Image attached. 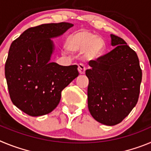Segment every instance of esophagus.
<instances>
[{"label": "esophagus", "instance_id": "1", "mask_svg": "<svg viewBox=\"0 0 151 151\" xmlns=\"http://www.w3.org/2000/svg\"><path fill=\"white\" fill-rule=\"evenodd\" d=\"M78 71L79 75H84L85 73V66H82V65H78Z\"/></svg>", "mask_w": 151, "mask_h": 151}]
</instances>
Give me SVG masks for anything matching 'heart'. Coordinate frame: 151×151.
<instances>
[{
	"instance_id": "1",
	"label": "heart",
	"mask_w": 151,
	"mask_h": 151,
	"mask_svg": "<svg viewBox=\"0 0 151 151\" xmlns=\"http://www.w3.org/2000/svg\"><path fill=\"white\" fill-rule=\"evenodd\" d=\"M65 47L72 54L83 52L82 58L88 63L99 62L106 52L104 40L85 30L76 31L69 35Z\"/></svg>"
}]
</instances>
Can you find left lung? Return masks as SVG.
Segmentation results:
<instances>
[{"mask_svg": "<svg viewBox=\"0 0 151 151\" xmlns=\"http://www.w3.org/2000/svg\"><path fill=\"white\" fill-rule=\"evenodd\" d=\"M112 51L90 63L88 106L93 118L106 125L122 122L138 102L142 72L137 54L122 38L110 35Z\"/></svg>", "mask_w": 151, "mask_h": 151, "instance_id": "8db88e82", "label": "left lung"}]
</instances>
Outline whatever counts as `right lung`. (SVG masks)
Here are the masks:
<instances>
[{"mask_svg":"<svg viewBox=\"0 0 151 151\" xmlns=\"http://www.w3.org/2000/svg\"><path fill=\"white\" fill-rule=\"evenodd\" d=\"M74 26L69 22L29 28L12 42L5 64V77L12 102L31 116L48 114L59 104L61 92L78 76L76 65L51 62L53 38Z\"/></svg>","mask_w":151,"mask_h":151,"instance_id":"right-lung-1","label":"right lung"}]
</instances>
